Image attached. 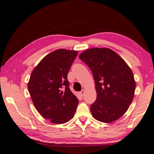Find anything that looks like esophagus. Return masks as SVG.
Here are the masks:
<instances>
[{
	"mask_svg": "<svg viewBox=\"0 0 154 154\" xmlns=\"http://www.w3.org/2000/svg\"><path fill=\"white\" fill-rule=\"evenodd\" d=\"M84 93H85V90H82L80 92V94L82 97L83 96V95H84Z\"/></svg>",
	"mask_w": 154,
	"mask_h": 154,
	"instance_id": "esophagus-1",
	"label": "esophagus"
}]
</instances>
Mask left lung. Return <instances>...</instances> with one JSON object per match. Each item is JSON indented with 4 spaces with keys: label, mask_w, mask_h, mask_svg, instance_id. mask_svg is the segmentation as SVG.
I'll return each instance as SVG.
<instances>
[{
    "label": "left lung",
    "mask_w": 154,
    "mask_h": 154,
    "mask_svg": "<svg viewBox=\"0 0 154 154\" xmlns=\"http://www.w3.org/2000/svg\"><path fill=\"white\" fill-rule=\"evenodd\" d=\"M79 58L91 70L97 92L91 105L93 117L103 123L117 120L127 112L136 89L131 69L122 58L108 48H91Z\"/></svg>",
    "instance_id": "left-lung-1"
}]
</instances>
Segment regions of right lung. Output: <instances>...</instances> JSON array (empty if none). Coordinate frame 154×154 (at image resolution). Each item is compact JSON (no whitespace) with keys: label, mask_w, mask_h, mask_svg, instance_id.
<instances>
[{"label":"right lung","mask_w":154,"mask_h":154,"mask_svg":"<svg viewBox=\"0 0 154 154\" xmlns=\"http://www.w3.org/2000/svg\"><path fill=\"white\" fill-rule=\"evenodd\" d=\"M76 51L58 49L48 54L33 69L27 88L36 109L54 124H63L74 116L78 100L69 88L67 74Z\"/></svg>","instance_id":"obj_1"}]
</instances>
